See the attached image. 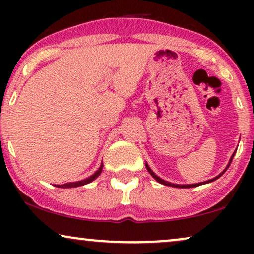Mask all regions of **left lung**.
Listing matches in <instances>:
<instances>
[{"mask_svg":"<svg viewBox=\"0 0 254 254\" xmlns=\"http://www.w3.org/2000/svg\"><path fill=\"white\" fill-rule=\"evenodd\" d=\"M235 154H236V151L234 152V154H232V156H231V158H230V161H229V164L227 165V168H225L223 171H222L220 175L218 176H216L215 177V178H213V179H209V180H207V182H202V183H197V184H189V185H179V184H172V183H170V182H166V180H164V179H162V178H159V177L156 175V173L152 171V170L150 169V166L148 165V163L145 162V168H147V170H148V172L150 173V175L152 176V178H155V180L156 182H158L159 184H163V185H165V186H172V187H178V189H190V187H196V186H200V185H204V184H208V183H211V182H214V180H216V179H218L220 178V177L223 175V173L227 171L228 170V168H229V165H230V163H231V161H232V158H234V156H235Z\"/></svg>","mask_w":254,"mask_h":254,"instance_id":"left-lung-1","label":"left lung"}]
</instances>
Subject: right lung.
<instances>
[{
	"label": "right lung",
	"mask_w": 254,
	"mask_h": 254,
	"mask_svg": "<svg viewBox=\"0 0 254 254\" xmlns=\"http://www.w3.org/2000/svg\"><path fill=\"white\" fill-rule=\"evenodd\" d=\"M102 171H103V163H102V164H100L99 169L97 170V171L93 173V175L88 177V178H85V179H83V180H79V182L67 183V184H62V185H55V186H57V187H62V189H70V187H78V186L86 185V184L93 182V180H95L97 177H98L100 173H102Z\"/></svg>",
	"instance_id": "right-lung-1"
}]
</instances>
